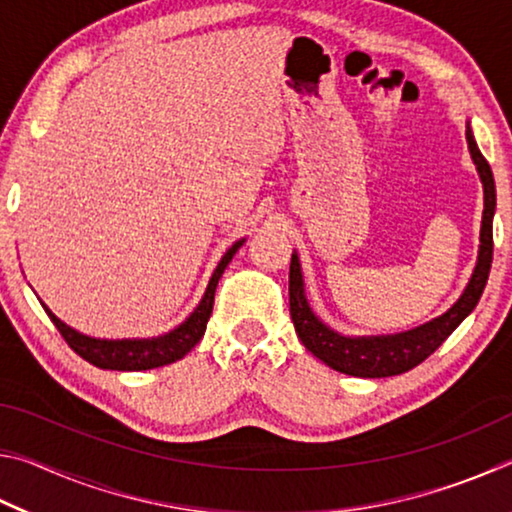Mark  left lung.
<instances>
[{"mask_svg": "<svg viewBox=\"0 0 512 512\" xmlns=\"http://www.w3.org/2000/svg\"><path fill=\"white\" fill-rule=\"evenodd\" d=\"M467 149L479 171L483 183V219H481V237H479V257H476L474 273L467 282L463 296L449 307L443 316L429 320L409 332L386 334V336H343L327 327L314 311H311L305 282H302L298 253L291 255L289 266V311L296 334L305 348L318 357L329 368L345 372L352 377H393L411 370L422 363L429 354L436 352L443 341L454 329L470 316L476 307L481 293L488 282V273L492 266V219H495L497 192L495 178L488 160L483 158L479 146L474 142L472 128L467 124Z\"/></svg>", "mask_w": 512, "mask_h": 512, "instance_id": "obj_1", "label": "left lung"}]
</instances>
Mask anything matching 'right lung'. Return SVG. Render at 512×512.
<instances>
[{"label":"right lung","instance_id":"add662e5","mask_svg":"<svg viewBox=\"0 0 512 512\" xmlns=\"http://www.w3.org/2000/svg\"><path fill=\"white\" fill-rule=\"evenodd\" d=\"M244 241L246 239L235 241V244L228 248V253L221 257L219 266L214 268V273L210 277V284H207L203 300L198 302V307L192 314H189L176 329H171V332L162 336H153V339H92V336H85L81 332H76L74 327L65 325L58 316L51 314L47 305L42 307H45L47 316L51 318V323L56 325L58 332L63 334L69 348L85 361H90L92 366L103 370H151L167 366V363L183 359L185 354L203 339L207 320L212 316L216 284H219L225 266L232 262L237 250L244 246Z\"/></svg>","mask_w":512,"mask_h":512}]
</instances>
